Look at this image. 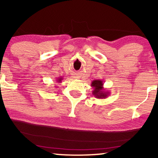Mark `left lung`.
<instances>
[{"label": "left lung", "instance_id": "left-lung-1", "mask_svg": "<svg viewBox=\"0 0 158 158\" xmlns=\"http://www.w3.org/2000/svg\"><path fill=\"white\" fill-rule=\"evenodd\" d=\"M91 87L93 88L92 94L98 99H106L109 94L110 92L106 91L103 87V81L100 79H94L92 81Z\"/></svg>", "mask_w": 158, "mask_h": 158}]
</instances>
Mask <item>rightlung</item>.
<instances>
[{
    "mask_svg": "<svg viewBox=\"0 0 158 158\" xmlns=\"http://www.w3.org/2000/svg\"><path fill=\"white\" fill-rule=\"evenodd\" d=\"M62 80H63V77H58V79H56V83H58V84L61 83ZM55 87H56V86H55Z\"/></svg>",
    "mask_w": 158,
    "mask_h": 158,
    "instance_id": "right-lung-1",
    "label": "right lung"
}]
</instances>
